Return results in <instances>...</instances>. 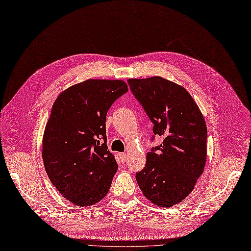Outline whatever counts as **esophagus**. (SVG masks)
<instances>
[{"mask_svg": "<svg viewBox=\"0 0 251 251\" xmlns=\"http://www.w3.org/2000/svg\"><path fill=\"white\" fill-rule=\"evenodd\" d=\"M119 157L121 158V161H122L123 163H125V162L126 161V152H120V153H119Z\"/></svg>", "mask_w": 251, "mask_h": 251, "instance_id": "obj_1", "label": "esophagus"}]
</instances>
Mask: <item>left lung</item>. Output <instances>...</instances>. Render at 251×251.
I'll return each instance as SVG.
<instances>
[{
    "instance_id": "1",
    "label": "left lung",
    "mask_w": 251,
    "mask_h": 251,
    "mask_svg": "<svg viewBox=\"0 0 251 251\" xmlns=\"http://www.w3.org/2000/svg\"><path fill=\"white\" fill-rule=\"evenodd\" d=\"M129 88L153 124L163 143L147 153L136 174L144 196L160 207L183 201L202 175L207 157V127L203 114L181 85L160 76L128 79Z\"/></svg>"
}]
</instances>
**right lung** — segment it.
<instances>
[{
  "mask_svg": "<svg viewBox=\"0 0 251 251\" xmlns=\"http://www.w3.org/2000/svg\"><path fill=\"white\" fill-rule=\"evenodd\" d=\"M126 91L123 80L88 79L65 89L52 106L43 163L51 183L74 205H94L109 191L118 164L106 146V113Z\"/></svg>",
  "mask_w": 251,
  "mask_h": 251,
  "instance_id": "add662e5",
  "label": "right lung"
}]
</instances>
